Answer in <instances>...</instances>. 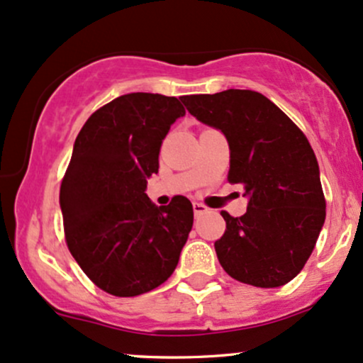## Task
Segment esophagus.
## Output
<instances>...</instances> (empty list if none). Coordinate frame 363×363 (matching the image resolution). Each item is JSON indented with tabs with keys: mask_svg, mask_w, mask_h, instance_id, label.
Returning <instances> with one entry per match:
<instances>
[{
	"mask_svg": "<svg viewBox=\"0 0 363 363\" xmlns=\"http://www.w3.org/2000/svg\"><path fill=\"white\" fill-rule=\"evenodd\" d=\"M193 210H194V215H201V213H205L208 208H206L205 205H201V203H193Z\"/></svg>",
	"mask_w": 363,
	"mask_h": 363,
	"instance_id": "obj_1",
	"label": "esophagus"
}]
</instances>
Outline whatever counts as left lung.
<instances>
[{
	"mask_svg": "<svg viewBox=\"0 0 363 363\" xmlns=\"http://www.w3.org/2000/svg\"><path fill=\"white\" fill-rule=\"evenodd\" d=\"M182 103L201 123L224 134L229 181L241 182L248 198L241 217L222 212L225 233L215 241L218 262L245 284H286L303 269L325 220L320 170L308 139L257 91L191 94Z\"/></svg>",
	"mask_w": 363,
	"mask_h": 363,
	"instance_id": "obj_1",
	"label": "left lung"
}]
</instances>
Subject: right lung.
Listing matches in <instances>:
<instances>
[{"instance_id":"obj_1","label":"right lung","mask_w":363,"mask_h":363,"mask_svg":"<svg viewBox=\"0 0 363 363\" xmlns=\"http://www.w3.org/2000/svg\"><path fill=\"white\" fill-rule=\"evenodd\" d=\"M184 115L174 96L123 94L94 111L74 143L60 188L67 246L86 276L113 296L163 284L188 241V198L158 208L145 193L158 172L162 141Z\"/></svg>"}]
</instances>
